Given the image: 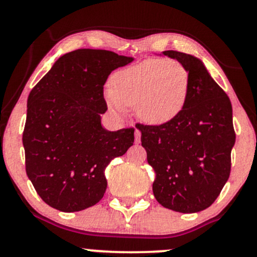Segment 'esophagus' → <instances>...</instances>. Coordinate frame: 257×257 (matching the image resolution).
Returning <instances> with one entry per match:
<instances>
[{
	"instance_id": "1",
	"label": "esophagus",
	"mask_w": 257,
	"mask_h": 257,
	"mask_svg": "<svg viewBox=\"0 0 257 257\" xmlns=\"http://www.w3.org/2000/svg\"><path fill=\"white\" fill-rule=\"evenodd\" d=\"M135 144H140L141 141V133L138 129H135Z\"/></svg>"
}]
</instances>
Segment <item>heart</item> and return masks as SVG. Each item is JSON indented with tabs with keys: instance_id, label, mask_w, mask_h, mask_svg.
Here are the masks:
<instances>
[{
	"instance_id": "obj_1",
	"label": "heart",
	"mask_w": 257,
	"mask_h": 257,
	"mask_svg": "<svg viewBox=\"0 0 257 257\" xmlns=\"http://www.w3.org/2000/svg\"><path fill=\"white\" fill-rule=\"evenodd\" d=\"M190 82V72L180 61L147 59L117 72L106 100L117 113H122L123 107H135L141 120L162 125L184 110Z\"/></svg>"
}]
</instances>
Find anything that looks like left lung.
Masks as SVG:
<instances>
[{
    "instance_id": "1",
    "label": "left lung",
    "mask_w": 257,
    "mask_h": 257,
    "mask_svg": "<svg viewBox=\"0 0 257 257\" xmlns=\"http://www.w3.org/2000/svg\"><path fill=\"white\" fill-rule=\"evenodd\" d=\"M162 54L190 72L187 101L166 124L137 128L156 174L157 202L178 213H198L213 204L229 178L235 143L232 104L199 58L175 51Z\"/></svg>"
}]
</instances>
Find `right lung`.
I'll use <instances>...</instances> for the list:
<instances>
[{
  "mask_svg": "<svg viewBox=\"0 0 257 257\" xmlns=\"http://www.w3.org/2000/svg\"><path fill=\"white\" fill-rule=\"evenodd\" d=\"M133 60L105 49L66 53L29 94L26 174L52 208L75 213L100 202L107 187L106 167L134 143L133 128L110 132L101 124L106 79Z\"/></svg>",
  "mask_w": 257,
  "mask_h": 257,
  "instance_id": "1",
  "label": "right lung"
}]
</instances>
